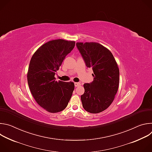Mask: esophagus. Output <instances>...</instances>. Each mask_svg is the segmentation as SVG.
<instances>
[{"label": "esophagus", "instance_id": "obj_1", "mask_svg": "<svg viewBox=\"0 0 152 152\" xmlns=\"http://www.w3.org/2000/svg\"><path fill=\"white\" fill-rule=\"evenodd\" d=\"M81 84H80V83H79V82H75V86H76V87H77V86H80Z\"/></svg>", "mask_w": 152, "mask_h": 152}]
</instances>
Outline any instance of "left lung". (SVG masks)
Returning <instances> with one entry per match:
<instances>
[{"instance_id": "1", "label": "left lung", "mask_w": 152, "mask_h": 152, "mask_svg": "<svg viewBox=\"0 0 152 152\" xmlns=\"http://www.w3.org/2000/svg\"><path fill=\"white\" fill-rule=\"evenodd\" d=\"M76 46L86 66L92 68L93 81L84 83L80 96L84 110L99 113L109 107L117 94L119 69L112 53L98 42H77Z\"/></svg>"}]
</instances>
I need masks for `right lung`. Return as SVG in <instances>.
Wrapping results in <instances>:
<instances>
[{"instance_id":"add662e5","label":"right lung","mask_w":152,"mask_h":152,"mask_svg":"<svg viewBox=\"0 0 152 152\" xmlns=\"http://www.w3.org/2000/svg\"><path fill=\"white\" fill-rule=\"evenodd\" d=\"M75 46L73 41H50L42 45L31 59L27 75L29 89L38 104L49 113L63 111L72 96L74 83L57 82L55 75Z\"/></svg>"}]
</instances>
